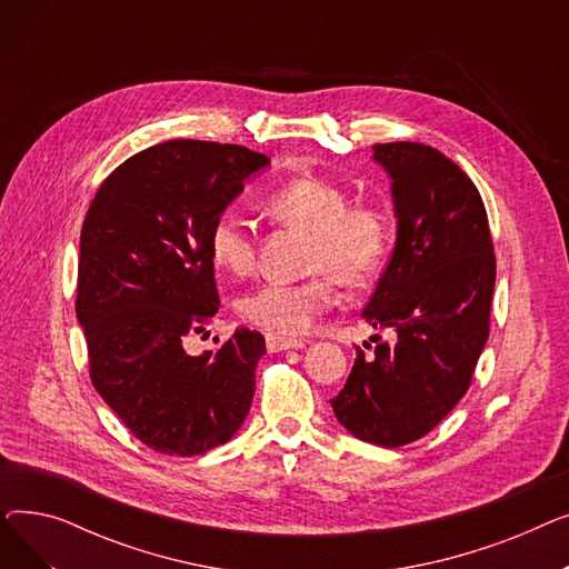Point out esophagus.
Wrapping results in <instances>:
<instances>
[{"mask_svg":"<svg viewBox=\"0 0 569 569\" xmlns=\"http://www.w3.org/2000/svg\"><path fill=\"white\" fill-rule=\"evenodd\" d=\"M305 346H307L305 339H286V337H277V335H267V350H269V352L300 350V348H305Z\"/></svg>","mask_w":569,"mask_h":569,"instance_id":"esophagus-1","label":"esophagus"}]
</instances>
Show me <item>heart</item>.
Returning a JSON list of instances; mask_svg holds the SVG:
<instances>
[{"label": "heart", "instance_id": "b5f03b06", "mask_svg": "<svg viewBox=\"0 0 569 569\" xmlns=\"http://www.w3.org/2000/svg\"><path fill=\"white\" fill-rule=\"evenodd\" d=\"M267 214L283 226L311 232L309 272L300 283L267 281L239 297L237 311L272 335L295 337L337 305L335 279L362 286L390 251V223L376 204H350L348 191L318 174H297L264 198ZM209 256L232 277L256 267V228L237 207H226L209 228Z\"/></svg>", "mask_w": 569, "mask_h": 569}]
</instances>
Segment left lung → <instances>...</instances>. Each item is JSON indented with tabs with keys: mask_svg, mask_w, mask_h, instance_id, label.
<instances>
[{
	"mask_svg": "<svg viewBox=\"0 0 569 569\" xmlns=\"http://www.w3.org/2000/svg\"><path fill=\"white\" fill-rule=\"evenodd\" d=\"M373 161L392 182L397 242L362 318L392 343L371 360L357 348L330 403L355 438L401 447L468 392L489 339L496 258L482 196L452 159L422 142H382Z\"/></svg>",
	"mask_w": 569,
	"mask_h": 569,
	"instance_id": "left-lung-1",
	"label": "left lung"
}]
</instances>
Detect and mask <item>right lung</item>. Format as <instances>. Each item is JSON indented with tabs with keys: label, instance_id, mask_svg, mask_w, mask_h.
<instances>
[{
	"label": "right lung",
	"instance_id": "add662e5",
	"mask_svg": "<svg viewBox=\"0 0 569 569\" xmlns=\"http://www.w3.org/2000/svg\"><path fill=\"white\" fill-rule=\"evenodd\" d=\"M267 166L242 144L170 140L112 170L89 204L76 300L89 376L154 452L204 455L249 415L262 335L239 327L202 355L184 341L219 311L209 228Z\"/></svg>",
	"mask_w": 569,
	"mask_h": 569
}]
</instances>
